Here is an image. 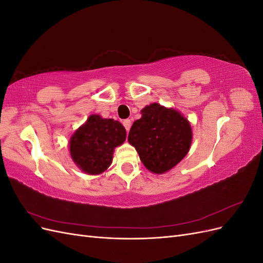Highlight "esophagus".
<instances>
[{
	"label": "esophagus",
	"instance_id": "obj_1",
	"mask_svg": "<svg viewBox=\"0 0 263 263\" xmlns=\"http://www.w3.org/2000/svg\"><path fill=\"white\" fill-rule=\"evenodd\" d=\"M123 125H124V127L126 128V130L128 132L129 129H130V126H132V121L130 119H125V121L123 122Z\"/></svg>",
	"mask_w": 263,
	"mask_h": 263
}]
</instances>
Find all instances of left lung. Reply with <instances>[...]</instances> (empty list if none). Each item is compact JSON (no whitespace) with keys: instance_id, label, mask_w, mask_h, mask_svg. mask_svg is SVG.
<instances>
[{"instance_id":"obj_1","label":"left lung","mask_w":263,"mask_h":263,"mask_svg":"<svg viewBox=\"0 0 263 263\" xmlns=\"http://www.w3.org/2000/svg\"><path fill=\"white\" fill-rule=\"evenodd\" d=\"M128 141L149 171L162 174L189 153L192 128L178 110L153 103L141 109V117L129 130Z\"/></svg>"}]
</instances>
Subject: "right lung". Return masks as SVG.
Wrapping results in <instances>:
<instances>
[{
	"label": "right lung",
	"mask_w": 263,
	"mask_h": 263,
	"mask_svg": "<svg viewBox=\"0 0 263 263\" xmlns=\"http://www.w3.org/2000/svg\"><path fill=\"white\" fill-rule=\"evenodd\" d=\"M126 139V129L118 121L91 115L69 141L74 163L87 174H101L112 163L114 149Z\"/></svg>",
	"instance_id": "right-lung-1"
}]
</instances>
